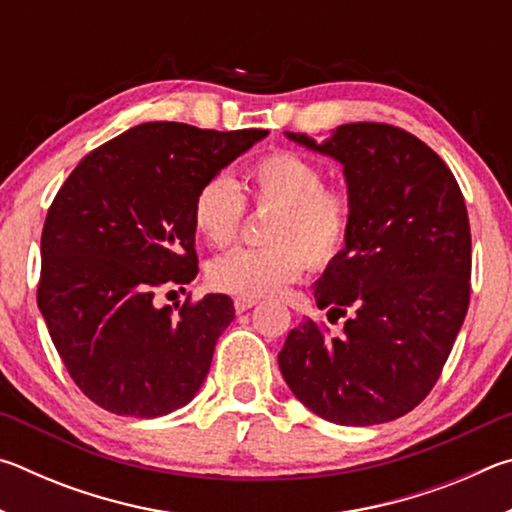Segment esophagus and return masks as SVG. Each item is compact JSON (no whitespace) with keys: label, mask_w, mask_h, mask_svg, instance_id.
<instances>
[{"label":"esophagus","mask_w":512,"mask_h":512,"mask_svg":"<svg viewBox=\"0 0 512 512\" xmlns=\"http://www.w3.org/2000/svg\"><path fill=\"white\" fill-rule=\"evenodd\" d=\"M257 305V298H235V311L237 314H244V311H248L250 307Z\"/></svg>","instance_id":"34e87169"}]
</instances>
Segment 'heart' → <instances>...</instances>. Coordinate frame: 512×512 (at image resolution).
Instances as JSON below:
<instances>
[{"mask_svg": "<svg viewBox=\"0 0 512 512\" xmlns=\"http://www.w3.org/2000/svg\"><path fill=\"white\" fill-rule=\"evenodd\" d=\"M325 185L316 162L291 151H275L248 169V189L257 205L277 207L268 223V248H237L207 268L214 289L241 298L277 296L305 268L332 264L350 235L348 196ZM246 203L235 180L212 176L194 196L192 221L210 246L237 237Z\"/></svg>", "mask_w": 512, "mask_h": 512, "instance_id": "heart-1", "label": "heart"}]
</instances>
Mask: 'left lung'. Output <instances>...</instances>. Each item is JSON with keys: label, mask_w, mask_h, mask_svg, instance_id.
Instances as JSON below:
<instances>
[{"label": "left lung", "mask_w": 512, "mask_h": 512, "mask_svg": "<svg viewBox=\"0 0 512 512\" xmlns=\"http://www.w3.org/2000/svg\"><path fill=\"white\" fill-rule=\"evenodd\" d=\"M287 140L341 162L352 210L345 248L314 284L318 309L350 318L341 339L314 320L277 354L291 393L345 427L391 422L440 377L470 305L472 237L461 189L418 137L343 124L323 142Z\"/></svg>", "instance_id": "left-lung-1"}]
</instances>
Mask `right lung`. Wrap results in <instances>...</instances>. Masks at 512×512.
<instances>
[{"instance_id":"right-lung-1","label":"right lung","mask_w":512,"mask_h":512,"mask_svg":"<svg viewBox=\"0 0 512 512\" xmlns=\"http://www.w3.org/2000/svg\"><path fill=\"white\" fill-rule=\"evenodd\" d=\"M266 135L149 121L85 155L60 187L40 239L38 309L101 409L158 418L201 391L232 300L207 293L171 316L153 298L198 273V189Z\"/></svg>"}]
</instances>
